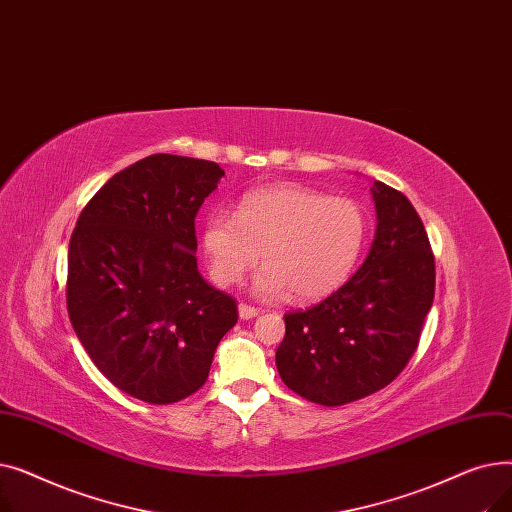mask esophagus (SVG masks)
I'll return each mask as SVG.
<instances>
[{
  "label": "esophagus",
  "mask_w": 512,
  "mask_h": 512,
  "mask_svg": "<svg viewBox=\"0 0 512 512\" xmlns=\"http://www.w3.org/2000/svg\"><path fill=\"white\" fill-rule=\"evenodd\" d=\"M261 311L259 309H255V307H251V305H247V303H240L238 305V315H240V319H253V317H257Z\"/></svg>",
  "instance_id": "34e87169"
}]
</instances>
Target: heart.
Returning a JSON list of instances; mask_svg holds the SVG:
<instances>
[{"label": "heart", "instance_id": "obj_1", "mask_svg": "<svg viewBox=\"0 0 512 512\" xmlns=\"http://www.w3.org/2000/svg\"><path fill=\"white\" fill-rule=\"evenodd\" d=\"M369 218L363 205L305 186H270L242 197L236 215L211 211L203 222L209 274L220 286L245 278L259 261L261 297L319 301L336 292L365 249Z\"/></svg>", "mask_w": 512, "mask_h": 512}]
</instances>
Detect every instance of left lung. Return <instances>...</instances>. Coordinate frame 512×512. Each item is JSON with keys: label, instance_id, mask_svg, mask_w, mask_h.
I'll list each match as a JSON object with an SVG mask.
<instances>
[{"label": "left lung", "instance_id": "1", "mask_svg": "<svg viewBox=\"0 0 512 512\" xmlns=\"http://www.w3.org/2000/svg\"><path fill=\"white\" fill-rule=\"evenodd\" d=\"M378 228L357 274L319 305L284 315L276 353L282 382L324 407L386 388L417 351L434 303L436 263L419 213L375 180Z\"/></svg>", "mask_w": 512, "mask_h": 512}]
</instances>
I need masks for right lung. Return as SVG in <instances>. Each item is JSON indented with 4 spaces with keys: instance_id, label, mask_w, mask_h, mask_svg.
Masks as SVG:
<instances>
[{
    "instance_id": "1",
    "label": "right lung",
    "mask_w": 512,
    "mask_h": 512,
    "mask_svg": "<svg viewBox=\"0 0 512 512\" xmlns=\"http://www.w3.org/2000/svg\"><path fill=\"white\" fill-rule=\"evenodd\" d=\"M222 176L215 161L149 155L99 188L70 238L72 328L107 380L151 405L197 392L238 319L195 257L197 211Z\"/></svg>"
}]
</instances>
